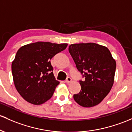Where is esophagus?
Returning a JSON list of instances; mask_svg holds the SVG:
<instances>
[{
  "instance_id": "obj_1",
  "label": "esophagus",
  "mask_w": 132,
  "mask_h": 132,
  "mask_svg": "<svg viewBox=\"0 0 132 132\" xmlns=\"http://www.w3.org/2000/svg\"><path fill=\"white\" fill-rule=\"evenodd\" d=\"M71 81H72L71 78L70 77H68L67 78H66V81H65V82H66V83H69V82H71Z\"/></svg>"
}]
</instances>
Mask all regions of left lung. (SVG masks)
Returning <instances> with one entry per match:
<instances>
[{"instance_id": "obj_1", "label": "left lung", "mask_w": 132, "mask_h": 132, "mask_svg": "<svg viewBox=\"0 0 132 132\" xmlns=\"http://www.w3.org/2000/svg\"><path fill=\"white\" fill-rule=\"evenodd\" d=\"M69 52L85 80L74 100L83 107L98 105L110 92L114 82L116 62L106 47L96 43L71 44Z\"/></svg>"}]
</instances>
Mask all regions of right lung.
<instances>
[{
  "mask_svg": "<svg viewBox=\"0 0 132 132\" xmlns=\"http://www.w3.org/2000/svg\"><path fill=\"white\" fill-rule=\"evenodd\" d=\"M67 46L37 42L17 51L12 63L13 79L17 91L26 101L38 105L51 98L59 82L54 77L50 60Z\"/></svg>",
  "mask_w": 132,
  "mask_h": 132,
  "instance_id": "add662e5",
  "label": "right lung"
}]
</instances>
